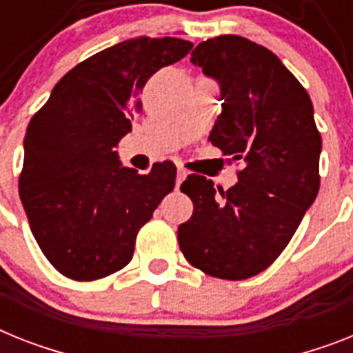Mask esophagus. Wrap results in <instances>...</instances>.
Masks as SVG:
<instances>
[{"mask_svg":"<svg viewBox=\"0 0 353 353\" xmlns=\"http://www.w3.org/2000/svg\"><path fill=\"white\" fill-rule=\"evenodd\" d=\"M186 179V170L185 168H177V176H176V185L179 186Z\"/></svg>","mask_w":353,"mask_h":353,"instance_id":"34e87169","label":"esophagus"}]
</instances>
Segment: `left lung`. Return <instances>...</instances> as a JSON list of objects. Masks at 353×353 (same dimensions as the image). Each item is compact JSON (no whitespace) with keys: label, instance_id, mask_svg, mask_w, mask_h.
Returning a JSON list of instances; mask_svg holds the SVG:
<instances>
[{"label":"left lung","instance_id":"8db88e82","mask_svg":"<svg viewBox=\"0 0 353 353\" xmlns=\"http://www.w3.org/2000/svg\"><path fill=\"white\" fill-rule=\"evenodd\" d=\"M190 61L221 85L222 112L208 140L244 168L226 192L186 177L181 192L194 213L177 241L194 268L245 280L280 256L316 201L321 134L309 93L271 50L219 35L197 44Z\"/></svg>","mask_w":353,"mask_h":353}]
</instances>
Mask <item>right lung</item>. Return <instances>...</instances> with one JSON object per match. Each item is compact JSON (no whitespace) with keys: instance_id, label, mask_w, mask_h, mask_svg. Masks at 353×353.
Returning <instances> with one entry per match:
<instances>
[{"instance_id":"right-lung-1","label":"right lung","mask_w":353,"mask_h":353,"mask_svg":"<svg viewBox=\"0 0 353 353\" xmlns=\"http://www.w3.org/2000/svg\"><path fill=\"white\" fill-rule=\"evenodd\" d=\"M194 48L176 37H136L94 53L53 88L28 123L19 195L41 251L61 274L90 282L131 262L136 235L176 185V165L123 167L118 141L158 70Z\"/></svg>"}]
</instances>
